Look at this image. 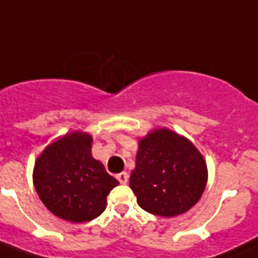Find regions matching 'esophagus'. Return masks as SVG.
Segmentation results:
<instances>
[{"label":"esophagus","mask_w":258,"mask_h":258,"mask_svg":"<svg viewBox=\"0 0 258 258\" xmlns=\"http://www.w3.org/2000/svg\"><path fill=\"white\" fill-rule=\"evenodd\" d=\"M116 178H118L119 182L123 183V185H125V183L128 182V173H125V172L119 173L118 176H116Z\"/></svg>","instance_id":"esophagus-1"}]
</instances>
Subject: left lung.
Masks as SVG:
<instances>
[{
	"label": "left lung",
	"mask_w": 258,
	"mask_h": 258,
	"mask_svg": "<svg viewBox=\"0 0 258 258\" xmlns=\"http://www.w3.org/2000/svg\"><path fill=\"white\" fill-rule=\"evenodd\" d=\"M130 187L138 205L153 215L172 218L189 211L207 183L206 160L191 142L160 127L139 139Z\"/></svg>",
	"instance_id": "obj_1"
}]
</instances>
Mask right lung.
<instances>
[{"instance_id": "add662e5", "label": "right lung", "mask_w": 258, "mask_h": 258, "mask_svg": "<svg viewBox=\"0 0 258 258\" xmlns=\"http://www.w3.org/2000/svg\"><path fill=\"white\" fill-rule=\"evenodd\" d=\"M93 138L73 131L45 147L34 165L32 182L52 214L71 223L96 219L105 211L106 198L119 181L92 156Z\"/></svg>"}]
</instances>
